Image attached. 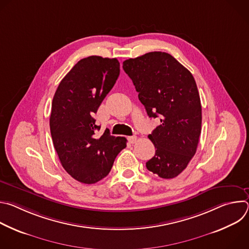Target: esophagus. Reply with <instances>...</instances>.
I'll use <instances>...</instances> for the list:
<instances>
[{"mask_svg": "<svg viewBox=\"0 0 249 249\" xmlns=\"http://www.w3.org/2000/svg\"><path fill=\"white\" fill-rule=\"evenodd\" d=\"M128 141L130 142L131 144H135L137 142V137L136 136H130V137H128Z\"/></svg>", "mask_w": 249, "mask_h": 249, "instance_id": "1", "label": "esophagus"}]
</instances>
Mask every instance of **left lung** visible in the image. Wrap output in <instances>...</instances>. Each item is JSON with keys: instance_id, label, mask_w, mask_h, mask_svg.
<instances>
[{"instance_id": "left-lung-1", "label": "left lung", "mask_w": 249, "mask_h": 249, "mask_svg": "<svg viewBox=\"0 0 249 249\" xmlns=\"http://www.w3.org/2000/svg\"><path fill=\"white\" fill-rule=\"evenodd\" d=\"M123 70L149 117L160 119V125L148 136L156 155L146 166L161 178H174L186 168L199 143L202 107L196 82L184 66L165 52L128 59Z\"/></svg>"}]
</instances>
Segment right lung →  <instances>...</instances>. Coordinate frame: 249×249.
<instances>
[{
    "instance_id": "obj_1",
    "label": "right lung",
    "mask_w": 249,
    "mask_h": 249,
    "mask_svg": "<svg viewBox=\"0 0 249 249\" xmlns=\"http://www.w3.org/2000/svg\"><path fill=\"white\" fill-rule=\"evenodd\" d=\"M116 58L89 56L80 60L59 84L52 100L50 131L54 148L65 170L76 180L95 183L111 170L126 138L99 137L92 117L119 77Z\"/></svg>"
}]
</instances>
